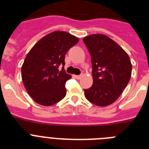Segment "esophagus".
Returning a JSON list of instances; mask_svg holds the SVG:
<instances>
[{
  "mask_svg": "<svg viewBox=\"0 0 149 149\" xmlns=\"http://www.w3.org/2000/svg\"><path fill=\"white\" fill-rule=\"evenodd\" d=\"M82 76H83V74H79V75H76V78H77V79H81Z\"/></svg>",
  "mask_w": 149,
  "mask_h": 149,
  "instance_id": "obj_1",
  "label": "esophagus"
}]
</instances>
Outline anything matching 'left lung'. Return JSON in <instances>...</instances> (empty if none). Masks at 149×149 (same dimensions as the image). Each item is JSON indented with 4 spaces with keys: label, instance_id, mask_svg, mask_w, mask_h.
<instances>
[{
    "label": "left lung",
    "instance_id": "obj_1",
    "mask_svg": "<svg viewBox=\"0 0 149 149\" xmlns=\"http://www.w3.org/2000/svg\"><path fill=\"white\" fill-rule=\"evenodd\" d=\"M91 55L93 86L84 89L85 97L99 107L111 104L125 89L131 76L128 55L116 42L102 34L84 38Z\"/></svg>",
    "mask_w": 149,
    "mask_h": 149
}]
</instances>
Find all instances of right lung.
<instances>
[{
  "instance_id": "obj_1",
  "label": "right lung",
  "mask_w": 149,
  "mask_h": 149,
  "mask_svg": "<svg viewBox=\"0 0 149 149\" xmlns=\"http://www.w3.org/2000/svg\"><path fill=\"white\" fill-rule=\"evenodd\" d=\"M78 41L68 33L54 31L41 39L27 54L22 67V81L36 103L51 106L65 97V83L72 77L64 69L65 56Z\"/></svg>"
}]
</instances>
